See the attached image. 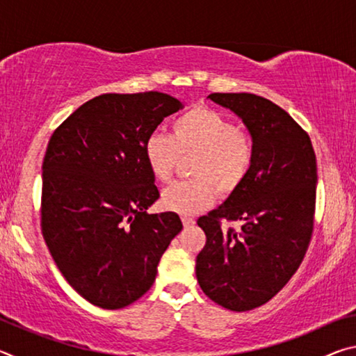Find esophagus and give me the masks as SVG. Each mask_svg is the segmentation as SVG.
I'll return each mask as SVG.
<instances>
[{"label":"esophagus","instance_id":"obj_1","mask_svg":"<svg viewBox=\"0 0 356 356\" xmlns=\"http://www.w3.org/2000/svg\"><path fill=\"white\" fill-rule=\"evenodd\" d=\"M182 222H184L185 227H191V226H195L196 221L190 218V216H182Z\"/></svg>","mask_w":356,"mask_h":356}]
</instances>
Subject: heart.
<instances>
[{"instance_id": "heart-1", "label": "heart", "mask_w": 356, "mask_h": 356, "mask_svg": "<svg viewBox=\"0 0 356 356\" xmlns=\"http://www.w3.org/2000/svg\"><path fill=\"white\" fill-rule=\"evenodd\" d=\"M144 160L159 182H168L179 156L195 155L190 174L195 179L171 184L161 193V206L180 215L210 207L220 195H231L245 182L254 161V143L222 114L193 108L172 122L171 136L152 131L144 141Z\"/></svg>"}]
</instances>
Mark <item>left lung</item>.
Listing matches in <instances>:
<instances>
[{"label": "left lung", "instance_id": "obj_1", "mask_svg": "<svg viewBox=\"0 0 356 356\" xmlns=\"http://www.w3.org/2000/svg\"><path fill=\"white\" fill-rule=\"evenodd\" d=\"M207 99L242 119L254 143V161L245 182L197 220L207 242L196 257V278L222 308L250 311L287 284L308 250L316 154L308 134L273 102L248 92H215ZM220 219L244 226L225 229Z\"/></svg>", "mask_w": 356, "mask_h": 356}]
</instances>
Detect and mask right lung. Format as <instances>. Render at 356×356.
I'll list each match as a JSON object with an SVG mask.
<instances>
[{
  "label": "right lung",
  "mask_w": 356,
  "mask_h": 356,
  "mask_svg": "<svg viewBox=\"0 0 356 356\" xmlns=\"http://www.w3.org/2000/svg\"><path fill=\"white\" fill-rule=\"evenodd\" d=\"M184 104L163 92L102 94L48 141L42 165V234L65 281L84 300L119 309L152 287L156 267L182 231L159 200L143 147Z\"/></svg>",
  "instance_id": "1"
}]
</instances>
